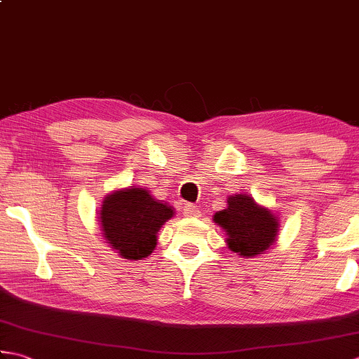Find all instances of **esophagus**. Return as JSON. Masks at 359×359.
Masks as SVG:
<instances>
[{
    "label": "esophagus",
    "instance_id": "esophagus-1",
    "mask_svg": "<svg viewBox=\"0 0 359 359\" xmlns=\"http://www.w3.org/2000/svg\"><path fill=\"white\" fill-rule=\"evenodd\" d=\"M184 215L187 217H201V210L193 203H185L184 207Z\"/></svg>",
    "mask_w": 359,
    "mask_h": 359
}]
</instances>
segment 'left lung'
Wrapping results in <instances>:
<instances>
[{"instance_id": "left-lung-1", "label": "left lung", "mask_w": 359, "mask_h": 359, "mask_svg": "<svg viewBox=\"0 0 359 359\" xmlns=\"http://www.w3.org/2000/svg\"><path fill=\"white\" fill-rule=\"evenodd\" d=\"M212 220L226 233V245L241 257H256L276 243L279 217L245 193L231 194Z\"/></svg>"}]
</instances>
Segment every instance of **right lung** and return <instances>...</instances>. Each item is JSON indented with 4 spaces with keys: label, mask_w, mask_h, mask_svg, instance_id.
Returning <instances> with one entry per match:
<instances>
[{
    "label": "right lung",
    "mask_w": 359,
    "mask_h": 359,
    "mask_svg": "<svg viewBox=\"0 0 359 359\" xmlns=\"http://www.w3.org/2000/svg\"><path fill=\"white\" fill-rule=\"evenodd\" d=\"M174 216L170 203L156 199L149 189L128 187L104 197L98 222L106 243L128 261H142L154 251L157 233Z\"/></svg>",
    "instance_id": "right-lung-1"
}]
</instances>
